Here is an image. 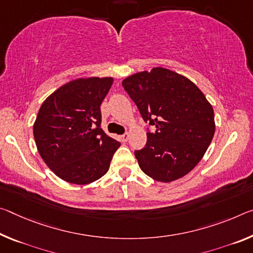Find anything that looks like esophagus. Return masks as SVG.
I'll list each match as a JSON object with an SVG mask.
<instances>
[{
    "instance_id": "34e87169",
    "label": "esophagus",
    "mask_w": 253,
    "mask_h": 253,
    "mask_svg": "<svg viewBox=\"0 0 253 253\" xmlns=\"http://www.w3.org/2000/svg\"><path fill=\"white\" fill-rule=\"evenodd\" d=\"M120 138H122V141H123V142H127V141H128V138H129V134H128V133H125L124 135L120 136Z\"/></svg>"
}]
</instances>
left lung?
I'll list each match as a JSON object with an SVG mask.
<instances>
[{
    "instance_id": "8db88e82",
    "label": "left lung",
    "mask_w": 253,
    "mask_h": 253,
    "mask_svg": "<svg viewBox=\"0 0 253 253\" xmlns=\"http://www.w3.org/2000/svg\"><path fill=\"white\" fill-rule=\"evenodd\" d=\"M123 86L145 123L155 126L146 133L145 147L135 151L142 171L160 182L189 173L215 133L214 110L205 94L186 76L164 67L128 76Z\"/></svg>"
}]
</instances>
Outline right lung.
<instances>
[{
	"label": "right lung",
	"instance_id": "1",
	"mask_svg": "<svg viewBox=\"0 0 253 253\" xmlns=\"http://www.w3.org/2000/svg\"><path fill=\"white\" fill-rule=\"evenodd\" d=\"M112 78H81L54 91L38 111L34 137L40 156L58 178L89 184L109 170L120 143L101 128L100 106Z\"/></svg>",
	"mask_w": 253,
	"mask_h": 253
}]
</instances>
